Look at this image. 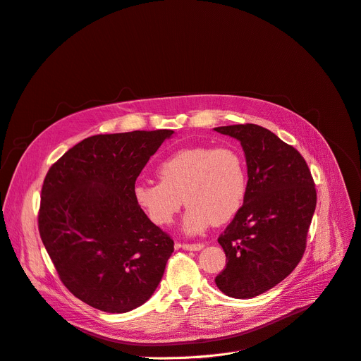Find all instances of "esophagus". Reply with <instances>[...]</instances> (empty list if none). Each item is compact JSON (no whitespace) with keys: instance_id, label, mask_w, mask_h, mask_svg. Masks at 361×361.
Segmentation results:
<instances>
[{"instance_id":"obj_1","label":"esophagus","mask_w":361,"mask_h":361,"mask_svg":"<svg viewBox=\"0 0 361 361\" xmlns=\"http://www.w3.org/2000/svg\"><path fill=\"white\" fill-rule=\"evenodd\" d=\"M183 249H185V250H200V249H203V243H183V245H180Z\"/></svg>"}]
</instances>
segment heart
<instances>
[{"mask_svg":"<svg viewBox=\"0 0 361 361\" xmlns=\"http://www.w3.org/2000/svg\"><path fill=\"white\" fill-rule=\"evenodd\" d=\"M156 174L159 183L134 184L133 199L149 221L159 227L174 221L183 200L189 205L183 219L187 233L224 224L239 212L246 196L245 161L236 149L227 146L180 149L158 165Z\"/></svg>","mask_w":361,"mask_h":361,"instance_id":"b5f03b06","label":"heart"}]
</instances>
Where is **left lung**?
<instances>
[{"instance_id":"1","label":"left lung","mask_w":361,"mask_h":361,"mask_svg":"<svg viewBox=\"0 0 361 361\" xmlns=\"http://www.w3.org/2000/svg\"><path fill=\"white\" fill-rule=\"evenodd\" d=\"M214 130L239 140L247 166L243 205L218 238L227 264L215 283L227 296L249 300L301 261L317 193L301 153L270 130L255 123Z\"/></svg>"}]
</instances>
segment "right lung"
<instances>
[{
	"label": "right lung",
	"mask_w": 361,
	"mask_h": 361,
	"mask_svg": "<svg viewBox=\"0 0 361 361\" xmlns=\"http://www.w3.org/2000/svg\"><path fill=\"white\" fill-rule=\"evenodd\" d=\"M172 130L92 135L51 165L38 228L59 277L78 300L106 311L143 305L158 288L174 240L152 224L133 187Z\"/></svg>",
	"instance_id": "1"
}]
</instances>
